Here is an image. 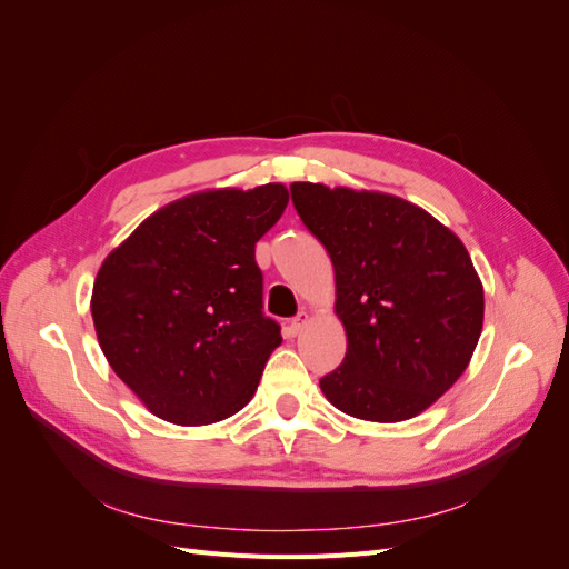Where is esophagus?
Masks as SVG:
<instances>
[{
    "label": "esophagus",
    "instance_id": "esophagus-1",
    "mask_svg": "<svg viewBox=\"0 0 569 569\" xmlns=\"http://www.w3.org/2000/svg\"><path fill=\"white\" fill-rule=\"evenodd\" d=\"M306 325H308V313H306V311H301L297 318H291V320H289V325H287V332H289L291 337H297V335L303 330Z\"/></svg>",
    "mask_w": 569,
    "mask_h": 569
}]
</instances>
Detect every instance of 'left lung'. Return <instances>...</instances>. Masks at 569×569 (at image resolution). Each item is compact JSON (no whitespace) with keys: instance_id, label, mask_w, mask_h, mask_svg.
I'll use <instances>...</instances> for the list:
<instances>
[{"instance_id":"1","label":"left lung","mask_w":569,"mask_h":569,"mask_svg":"<svg viewBox=\"0 0 569 569\" xmlns=\"http://www.w3.org/2000/svg\"><path fill=\"white\" fill-rule=\"evenodd\" d=\"M291 201L335 266L347 356L320 389L372 422L416 418L468 368L485 289L468 249L420 206L382 192L295 182Z\"/></svg>"}]
</instances>
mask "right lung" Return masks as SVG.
Instances as JSON below:
<instances>
[{"mask_svg": "<svg viewBox=\"0 0 569 569\" xmlns=\"http://www.w3.org/2000/svg\"><path fill=\"white\" fill-rule=\"evenodd\" d=\"M284 184L209 189L151 213L101 263L92 320L109 366L153 416L211 425L242 410L280 347L263 316L256 242Z\"/></svg>", "mask_w": 569, "mask_h": 569, "instance_id": "add662e5", "label": "right lung"}]
</instances>
